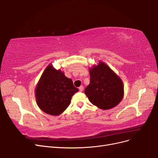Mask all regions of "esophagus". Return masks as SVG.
<instances>
[{
    "mask_svg": "<svg viewBox=\"0 0 158 158\" xmlns=\"http://www.w3.org/2000/svg\"><path fill=\"white\" fill-rule=\"evenodd\" d=\"M83 90H84V87H83V85H81V86H80V87H79V91H80V92H82Z\"/></svg>",
    "mask_w": 158,
    "mask_h": 158,
    "instance_id": "34e87169",
    "label": "esophagus"
}]
</instances>
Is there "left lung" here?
Listing matches in <instances>:
<instances>
[{
    "mask_svg": "<svg viewBox=\"0 0 158 158\" xmlns=\"http://www.w3.org/2000/svg\"><path fill=\"white\" fill-rule=\"evenodd\" d=\"M89 75V84L84 90L89 102L104 110L117 106L124 94L120 78L102 62L90 69Z\"/></svg>",
    "mask_w": 158,
    "mask_h": 158,
    "instance_id": "8db88e82",
    "label": "left lung"
}]
</instances>
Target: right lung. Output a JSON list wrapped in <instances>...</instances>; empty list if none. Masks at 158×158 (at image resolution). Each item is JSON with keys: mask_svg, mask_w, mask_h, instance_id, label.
<instances>
[{"mask_svg": "<svg viewBox=\"0 0 158 158\" xmlns=\"http://www.w3.org/2000/svg\"><path fill=\"white\" fill-rule=\"evenodd\" d=\"M78 91L73 80L50 64L37 84L36 101L43 111L51 115H59L68 107L72 96Z\"/></svg>", "mask_w": 158, "mask_h": 158, "instance_id": "obj_1", "label": "right lung"}]
</instances>
